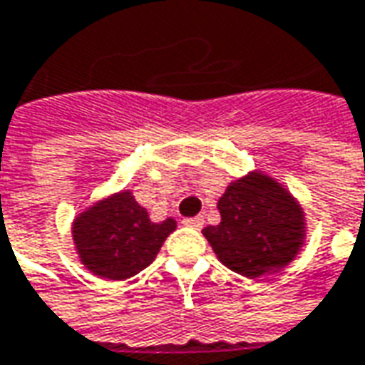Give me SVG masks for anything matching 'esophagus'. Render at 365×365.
<instances>
[{
  "instance_id": "34e87169",
  "label": "esophagus",
  "mask_w": 365,
  "mask_h": 365,
  "mask_svg": "<svg viewBox=\"0 0 365 365\" xmlns=\"http://www.w3.org/2000/svg\"><path fill=\"white\" fill-rule=\"evenodd\" d=\"M183 224L185 226H192L195 230H200L202 226H204V218L202 216H195V218H183Z\"/></svg>"
}]
</instances>
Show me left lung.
Wrapping results in <instances>:
<instances>
[{"mask_svg":"<svg viewBox=\"0 0 365 365\" xmlns=\"http://www.w3.org/2000/svg\"><path fill=\"white\" fill-rule=\"evenodd\" d=\"M222 220L202 234L224 267L257 279L284 269L305 242V212L293 194L262 171L234 180L218 200Z\"/></svg>","mask_w":365,"mask_h":365,"instance_id":"1","label":"left lung"}]
</instances>
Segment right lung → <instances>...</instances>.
Masks as SVG:
<instances>
[{
	"mask_svg": "<svg viewBox=\"0 0 365 365\" xmlns=\"http://www.w3.org/2000/svg\"><path fill=\"white\" fill-rule=\"evenodd\" d=\"M173 230V218L151 222L135 195L123 190L81 212L72 222V240L81 262L93 274L125 281L155 260Z\"/></svg>",
	"mask_w": 365,
	"mask_h": 365,
	"instance_id": "1",
	"label": "right lung"
}]
</instances>
